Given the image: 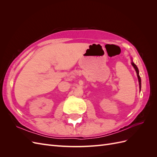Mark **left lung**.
Masks as SVG:
<instances>
[{
	"label": "left lung",
	"mask_w": 157,
	"mask_h": 157,
	"mask_svg": "<svg viewBox=\"0 0 157 157\" xmlns=\"http://www.w3.org/2000/svg\"><path fill=\"white\" fill-rule=\"evenodd\" d=\"M132 65H133V67H134V69H136V73H137V78H138V81H139V84H140V90H141V78H140V75H139V70H138V68H137V67L136 66V64H134V62H132Z\"/></svg>",
	"instance_id": "left-lung-1"
}]
</instances>
